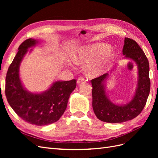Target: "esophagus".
<instances>
[{
  "label": "esophagus",
  "mask_w": 158,
  "mask_h": 158,
  "mask_svg": "<svg viewBox=\"0 0 158 158\" xmlns=\"http://www.w3.org/2000/svg\"><path fill=\"white\" fill-rule=\"evenodd\" d=\"M85 81V79H84V78L80 77V78H78V80H77V84H78V85H80V84H81L84 83Z\"/></svg>",
  "instance_id": "obj_1"
}]
</instances>
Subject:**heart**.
<instances>
[{
  "mask_svg": "<svg viewBox=\"0 0 158 158\" xmlns=\"http://www.w3.org/2000/svg\"><path fill=\"white\" fill-rule=\"evenodd\" d=\"M111 47L103 43L85 45L82 47L74 56L76 64H86L87 73L89 76H95L101 74L104 71L111 55L109 52Z\"/></svg>",
  "mask_w": 158,
  "mask_h": 158,
  "instance_id": "b5f03b06",
  "label": "heart"
}]
</instances>
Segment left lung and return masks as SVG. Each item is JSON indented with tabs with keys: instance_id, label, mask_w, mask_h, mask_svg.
I'll return each instance as SVG.
<instances>
[{
	"instance_id": "8db88e82",
	"label": "left lung",
	"mask_w": 158,
	"mask_h": 158,
	"mask_svg": "<svg viewBox=\"0 0 158 158\" xmlns=\"http://www.w3.org/2000/svg\"><path fill=\"white\" fill-rule=\"evenodd\" d=\"M123 54L125 59L132 60L138 67L137 85L132 99L124 105H116L106 93V73L91 80L92 85V107L95 115L103 122L116 123L132 120L144 109L150 90L149 63L145 53L137 43L125 37Z\"/></svg>"
}]
</instances>
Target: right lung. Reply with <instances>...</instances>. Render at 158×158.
<instances>
[{"mask_svg": "<svg viewBox=\"0 0 158 158\" xmlns=\"http://www.w3.org/2000/svg\"><path fill=\"white\" fill-rule=\"evenodd\" d=\"M38 42L30 38L19 47L7 72L5 94L9 105L23 120L32 125L44 126L56 122L63 115L70 94L76 88V81H56L49 89L40 94L30 92L23 87L19 73L20 65L28 49Z\"/></svg>", "mask_w": 158, "mask_h": 158, "instance_id": "add662e5", "label": "right lung"}]
</instances>
